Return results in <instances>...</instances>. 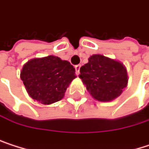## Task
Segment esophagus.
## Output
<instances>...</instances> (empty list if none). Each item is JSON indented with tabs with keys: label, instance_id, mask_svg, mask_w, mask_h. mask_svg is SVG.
Listing matches in <instances>:
<instances>
[{
	"label": "esophagus",
	"instance_id": "1",
	"mask_svg": "<svg viewBox=\"0 0 149 149\" xmlns=\"http://www.w3.org/2000/svg\"><path fill=\"white\" fill-rule=\"evenodd\" d=\"M74 68H75V74L78 75V74H80V68H81V65H76V66L74 67Z\"/></svg>",
	"mask_w": 149,
	"mask_h": 149
}]
</instances>
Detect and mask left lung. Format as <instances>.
I'll use <instances>...</instances> for the list:
<instances>
[{"label": "left lung", "instance_id": "8db88e82", "mask_svg": "<svg viewBox=\"0 0 149 149\" xmlns=\"http://www.w3.org/2000/svg\"><path fill=\"white\" fill-rule=\"evenodd\" d=\"M80 73L90 95L101 102L115 99L127 85V74L123 64L101 54L89 57Z\"/></svg>", "mask_w": 149, "mask_h": 149}]
</instances>
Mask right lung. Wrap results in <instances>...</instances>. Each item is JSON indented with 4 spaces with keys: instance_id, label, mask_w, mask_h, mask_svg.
Instances as JSON below:
<instances>
[{
    "instance_id": "right-lung-1",
    "label": "right lung",
    "mask_w": 149,
    "mask_h": 149,
    "mask_svg": "<svg viewBox=\"0 0 149 149\" xmlns=\"http://www.w3.org/2000/svg\"><path fill=\"white\" fill-rule=\"evenodd\" d=\"M74 67L56 56L33 59L21 72V79L32 99L43 104L60 101L76 77Z\"/></svg>"
}]
</instances>
